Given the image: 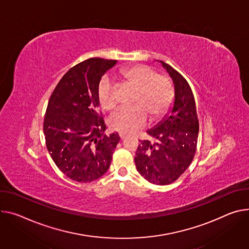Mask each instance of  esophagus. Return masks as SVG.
Returning a JSON list of instances; mask_svg holds the SVG:
<instances>
[{
	"mask_svg": "<svg viewBox=\"0 0 249 249\" xmlns=\"http://www.w3.org/2000/svg\"><path fill=\"white\" fill-rule=\"evenodd\" d=\"M119 136H120V138L123 140V139H125L126 137H127V134H125V133H122V132H120L119 133Z\"/></svg>",
	"mask_w": 249,
	"mask_h": 249,
	"instance_id": "esophagus-1",
	"label": "esophagus"
}]
</instances>
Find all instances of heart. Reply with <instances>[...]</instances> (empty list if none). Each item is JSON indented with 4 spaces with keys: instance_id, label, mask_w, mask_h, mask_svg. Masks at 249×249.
Instances as JSON below:
<instances>
[{
    "instance_id": "1",
    "label": "heart",
    "mask_w": 249,
    "mask_h": 249,
    "mask_svg": "<svg viewBox=\"0 0 249 249\" xmlns=\"http://www.w3.org/2000/svg\"><path fill=\"white\" fill-rule=\"evenodd\" d=\"M120 76L137 88L132 107H120L111 113L108 124L112 130L130 133L144 127L148 117L155 122L170 111L175 90L172 81L165 75L146 65L126 66L120 70ZM97 98L102 108L109 110L116 105L115 85L107 76L99 81Z\"/></svg>"
}]
</instances>
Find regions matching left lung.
Returning <instances> with one entry per match:
<instances>
[{"instance_id": "left-lung-1", "label": "left lung", "mask_w": 249, "mask_h": 249, "mask_svg": "<svg viewBox=\"0 0 249 249\" xmlns=\"http://www.w3.org/2000/svg\"><path fill=\"white\" fill-rule=\"evenodd\" d=\"M161 62L174 82V106L170 116L148 131L150 140L139 141L135 165L148 182L165 186L175 182L191 165L199 125L190 84L171 65Z\"/></svg>"}]
</instances>
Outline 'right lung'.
Wrapping results in <instances>:
<instances>
[{
  "label": "right lung",
  "mask_w": 249,
  "mask_h": 249,
  "mask_svg": "<svg viewBox=\"0 0 249 249\" xmlns=\"http://www.w3.org/2000/svg\"><path fill=\"white\" fill-rule=\"evenodd\" d=\"M116 62L92 57L77 63L50 97L43 119L47 148L57 168L75 182L102 177L120 141L118 133L103 134L106 125L97 98L102 75Z\"/></svg>",
  "instance_id": "right-lung-1"
}]
</instances>
